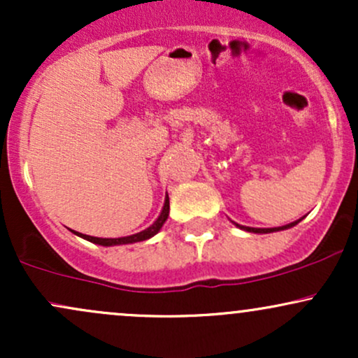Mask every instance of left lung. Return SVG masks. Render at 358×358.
Returning <instances> with one entry per match:
<instances>
[{"instance_id": "8db88e82", "label": "left lung", "mask_w": 358, "mask_h": 358, "mask_svg": "<svg viewBox=\"0 0 358 358\" xmlns=\"http://www.w3.org/2000/svg\"><path fill=\"white\" fill-rule=\"evenodd\" d=\"M298 222H291V224L287 225H282V227H273V229H256V227H245V225H239L236 224L237 227L242 229V231H248V232H254V234H269V232H278V231H285V229H289L293 227V225H296Z\"/></svg>"}]
</instances>
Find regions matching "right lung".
Returning a JSON list of instances; mask_svg holds the SVG:
<instances>
[{
  "label": "right lung",
  "instance_id": "add662e5",
  "mask_svg": "<svg viewBox=\"0 0 358 358\" xmlns=\"http://www.w3.org/2000/svg\"><path fill=\"white\" fill-rule=\"evenodd\" d=\"M168 213H170V199H168V193H166L165 203H163V208H162V212H159V215L156 217V219L151 222V224L148 225L146 229H143V231L129 234V236H122V237H96V236H87V234L76 232V231H73V232H76L77 236L84 237V239H87L90 242H94V244H99V245L133 244V242L146 241V239H150V237H153L155 234H158L159 229L163 227V224H165L166 219H168Z\"/></svg>",
  "mask_w": 358,
  "mask_h": 358
}]
</instances>
